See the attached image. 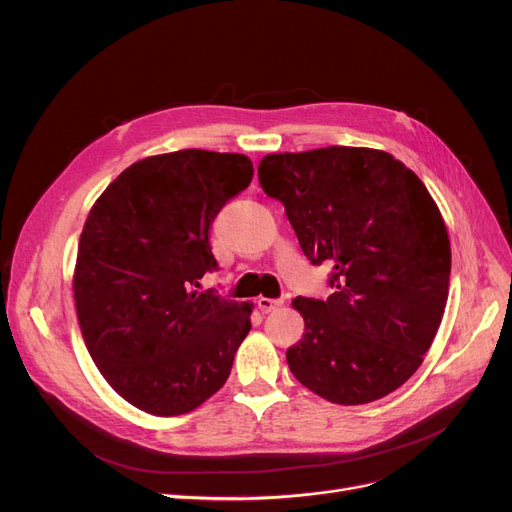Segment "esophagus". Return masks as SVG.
Instances as JSON below:
<instances>
[{
    "label": "esophagus",
    "mask_w": 512,
    "mask_h": 512,
    "mask_svg": "<svg viewBox=\"0 0 512 512\" xmlns=\"http://www.w3.org/2000/svg\"><path fill=\"white\" fill-rule=\"evenodd\" d=\"M285 302L279 297V299H273V297H260L258 299V308L262 314H268V312H275L277 308H281Z\"/></svg>",
    "instance_id": "34e87169"
}]
</instances>
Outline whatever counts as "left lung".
<instances>
[{
    "mask_svg": "<svg viewBox=\"0 0 512 512\" xmlns=\"http://www.w3.org/2000/svg\"><path fill=\"white\" fill-rule=\"evenodd\" d=\"M258 179L306 258L333 264V295L293 299L306 333L287 349L289 370L339 405L393 393L422 366L448 297L450 242L422 179L355 146L266 155Z\"/></svg>",
    "mask_w": 512,
    "mask_h": 512,
    "instance_id": "left-lung-1",
    "label": "left lung"
}]
</instances>
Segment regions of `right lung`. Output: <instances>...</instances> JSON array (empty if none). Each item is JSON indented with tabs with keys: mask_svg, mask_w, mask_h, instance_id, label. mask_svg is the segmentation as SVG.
I'll list each match as a JSON object with an SVG mask.
<instances>
[{
	"mask_svg": "<svg viewBox=\"0 0 512 512\" xmlns=\"http://www.w3.org/2000/svg\"><path fill=\"white\" fill-rule=\"evenodd\" d=\"M246 155L177 150L119 173L84 223L74 299L90 357L134 407L182 415L229 378L252 306L200 279L217 270L208 231L246 190Z\"/></svg>",
	"mask_w": 512,
	"mask_h": 512,
	"instance_id": "obj_1",
	"label": "right lung"
}]
</instances>
